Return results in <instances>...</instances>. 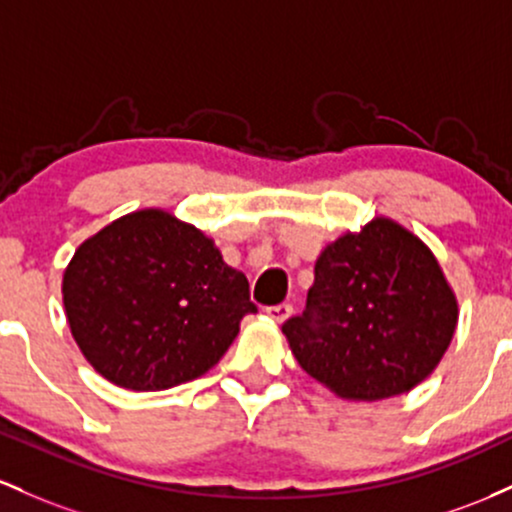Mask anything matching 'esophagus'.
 Segmentation results:
<instances>
[{"label": "esophagus", "mask_w": 512, "mask_h": 512, "mask_svg": "<svg viewBox=\"0 0 512 512\" xmlns=\"http://www.w3.org/2000/svg\"><path fill=\"white\" fill-rule=\"evenodd\" d=\"M266 314L273 321H278V324H283V321L292 314V304H285V302L283 304H275V307H268L266 309Z\"/></svg>", "instance_id": "34e87169"}]
</instances>
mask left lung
<instances>
[{"mask_svg":"<svg viewBox=\"0 0 512 512\" xmlns=\"http://www.w3.org/2000/svg\"><path fill=\"white\" fill-rule=\"evenodd\" d=\"M455 329V292L435 256L387 217L321 251L307 307L283 324L302 370L355 401L421 384Z\"/></svg>","mask_w":512,"mask_h":512,"instance_id":"8db88e82","label":"left lung"}]
</instances>
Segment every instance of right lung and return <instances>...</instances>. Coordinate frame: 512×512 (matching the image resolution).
Here are the masks:
<instances>
[{
	"mask_svg": "<svg viewBox=\"0 0 512 512\" xmlns=\"http://www.w3.org/2000/svg\"><path fill=\"white\" fill-rule=\"evenodd\" d=\"M62 300L84 358L132 392L205 375L256 312L246 275L164 210L130 212L86 239L62 278Z\"/></svg>",
	"mask_w": 512,
	"mask_h": 512,
	"instance_id": "obj_1",
	"label": "right lung"
}]
</instances>
